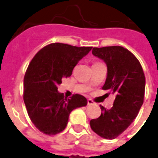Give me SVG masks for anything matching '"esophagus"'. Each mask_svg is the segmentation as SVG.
<instances>
[{"label": "esophagus", "mask_w": 158, "mask_h": 158, "mask_svg": "<svg viewBox=\"0 0 158 158\" xmlns=\"http://www.w3.org/2000/svg\"><path fill=\"white\" fill-rule=\"evenodd\" d=\"M87 104H88V105H92V104H94L93 100H91V99H87Z\"/></svg>", "instance_id": "obj_1"}]
</instances>
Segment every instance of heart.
<instances>
[{"mask_svg":"<svg viewBox=\"0 0 158 158\" xmlns=\"http://www.w3.org/2000/svg\"><path fill=\"white\" fill-rule=\"evenodd\" d=\"M99 63H94V65H95V64H99Z\"/></svg>","mask_w":158,"mask_h":158,"instance_id":"obj_1","label":"heart"}]
</instances>
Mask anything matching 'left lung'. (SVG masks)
<instances>
[{"instance_id": "obj_1", "label": "left lung", "mask_w": 158, "mask_h": 158, "mask_svg": "<svg viewBox=\"0 0 158 158\" xmlns=\"http://www.w3.org/2000/svg\"><path fill=\"white\" fill-rule=\"evenodd\" d=\"M92 54L104 60L108 67L103 86L115 94L113 106H100L101 115L90 121L91 129L103 138L115 139L132 123L144 102L145 77L138 59L119 46L94 47Z\"/></svg>"}]
</instances>
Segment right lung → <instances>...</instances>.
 <instances>
[{
    "label": "right lung",
    "mask_w": 158,
    "mask_h": 158,
    "mask_svg": "<svg viewBox=\"0 0 158 158\" xmlns=\"http://www.w3.org/2000/svg\"><path fill=\"white\" fill-rule=\"evenodd\" d=\"M92 47L51 43L40 50L30 63L24 77L23 99L28 115L38 130L46 135L65 129L73 110L87 105L84 96L70 99L58 91L62 79L70 77L79 61Z\"/></svg>",
    "instance_id": "1"
}]
</instances>
